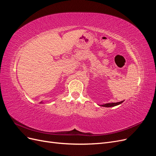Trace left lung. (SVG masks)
I'll return each mask as SVG.
<instances>
[{
    "label": "left lung",
    "instance_id": "obj_1",
    "mask_svg": "<svg viewBox=\"0 0 156 156\" xmlns=\"http://www.w3.org/2000/svg\"><path fill=\"white\" fill-rule=\"evenodd\" d=\"M124 101H122L120 102H116V103H106V104L105 105H102L101 106H103V107H114V106H116V105H118L120 104V103H122V102H123Z\"/></svg>",
    "mask_w": 156,
    "mask_h": 156
}]
</instances>
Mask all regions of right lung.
Returning <instances> with one entry per match:
<instances>
[{
    "mask_svg": "<svg viewBox=\"0 0 156 156\" xmlns=\"http://www.w3.org/2000/svg\"><path fill=\"white\" fill-rule=\"evenodd\" d=\"M40 103H41V102H40Z\"/></svg>",
    "mask_w": 156,
    "mask_h": 156,
    "instance_id": "obj_1",
    "label": "right lung"
}]
</instances>
